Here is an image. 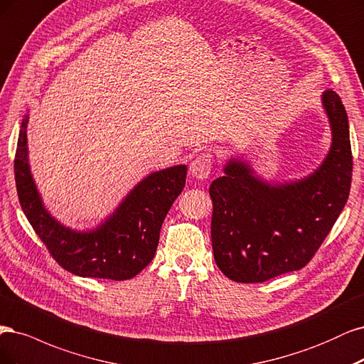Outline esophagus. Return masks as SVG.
<instances>
[{"mask_svg":"<svg viewBox=\"0 0 364 364\" xmlns=\"http://www.w3.org/2000/svg\"><path fill=\"white\" fill-rule=\"evenodd\" d=\"M212 156L207 154V152H204V154H199L191 165V172L193 177L196 180H205L208 178L210 175V171H212Z\"/></svg>","mask_w":364,"mask_h":364,"instance_id":"esophagus-1","label":"esophagus"}]
</instances>
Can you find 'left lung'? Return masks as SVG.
Returning a JSON list of instances; mask_svg holds the SVG:
<instances>
[{"instance_id":"8db88e82","label":"left lung","mask_w":364,"mask_h":364,"mask_svg":"<svg viewBox=\"0 0 364 364\" xmlns=\"http://www.w3.org/2000/svg\"><path fill=\"white\" fill-rule=\"evenodd\" d=\"M321 100L331 146L307 177L267 181L236 156L210 184L215 262L232 281L263 283L299 271L342 213L353 178L348 114L334 90H325Z\"/></svg>"}]
</instances>
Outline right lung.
<instances>
[{
    "instance_id": "1",
    "label": "right lung",
    "mask_w": 364,
    "mask_h": 364,
    "mask_svg": "<svg viewBox=\"0 0 364 364\" xmlns=\"http://www.w3.org/2000/svg\"><path fill=\"white\" fill-rule=\"evenodd\" d=\"M28 113L21 122L15 156V180L22 212L33 230L68 272L78 277L130 279L154 259L160 228L186 184V165L151 172L90 230L60 224L45 207L28 163Z\"/></svg>"
}]
</instances>
